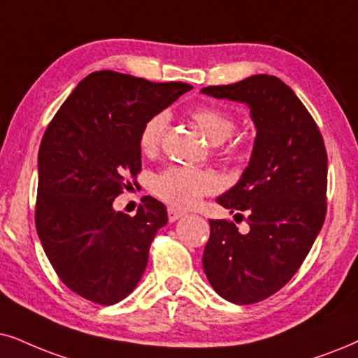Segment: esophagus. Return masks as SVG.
Returning a JSON list of instances; mask_svg holds the SVG:
<instances>
[{
    "mask_svg": "<svg viewBox=\"0 0 358 358\" xmlns=\"http://www.w3.org/2000/svg\"><path fill=\"white\" fill-rule=\"evenodd\" d=\"M182 216H185V213L182 210H176V208H169V220L173 223V221L180 220Z\"/></svg>",
    "mask_w": 358,
    "mask_h": 358,
    "instance_id": "obj_1",
    "label": "esophagus"
}]
</instances>
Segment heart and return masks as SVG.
<instances>
[{
	"mask_svg": "<svg viewBox=\"0 0 358 358\" xmlns=\"http://www.w3.org/2000/svg\"><path fill=\"white\" fill-rule=\"evenodd\" d=\"M192 119L213 145L226 142L236 129V122L228 112L211 106L194 108ZM166 124H169V115L165 112H158L143 124L138 143L140 150L145 155H153L160 148ZM234 153H236V147L229 145L221 152V155L229 158ZM216 188H218V180L215 175L205 170L189 169V166H169L160 171L152 182V192L160 200L175 208L194 206L205 194L213 193Z\"/></svg>",
	"mask_w": 358,
	"mask_h": 358,
	"instance_id": "1",
	"label": "heart"
}]
</instances>
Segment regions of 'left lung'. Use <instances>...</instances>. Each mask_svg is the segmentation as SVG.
<instances>
[{
    "label": "left lung",
    "mask_w": 358,
    "mask_h": 358,
    "mask_svg": "<svg viewBox=\"0 0 358 358\" xmlns=\"http://www.w3.org/2000/svg\"><path fill=\"white\" fill-rule=\"evenodd\" d=\"M201 92L246 103L256 127L250 165L216 200L234 220H246L250 231L239 233L233 221L210 220L203 252L213 289L233 304H255L286 286L322 228L327 152L309 110L274 76H251Z\"/></svg>",
    "instance_id": "obj_1"
}]
</instances>
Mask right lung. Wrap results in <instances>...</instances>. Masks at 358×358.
<instances>
[{
	"mask_svg": "<svg viewBox=\"0 0 358 358\" xmlns=\"http://www.w3.org/2000/svg\"><path fill=\"white\" fill-rule=\"evenodd\" d=\"M185 83H150L114 71L80 80L41 140L36 229L59 279L84 299L112 306L134 291L166 208L143 198L137 215L112 203L142 170L140 130Z\"/></svg>",
	"mask_w": 358,
	"mask_h": 358,
	"instance_id": "1",
	"label": "right lung"
}]
</instances>
